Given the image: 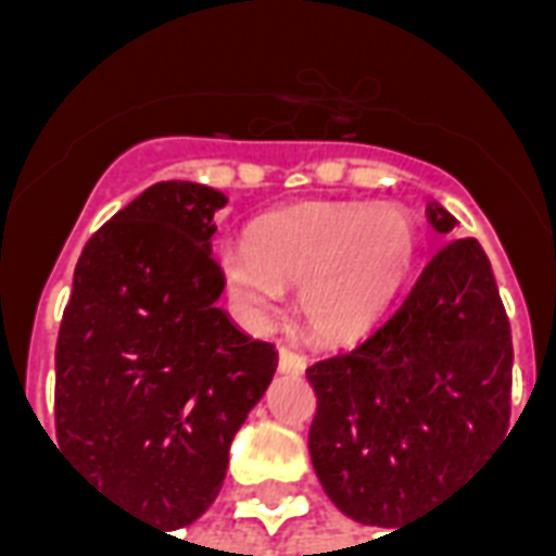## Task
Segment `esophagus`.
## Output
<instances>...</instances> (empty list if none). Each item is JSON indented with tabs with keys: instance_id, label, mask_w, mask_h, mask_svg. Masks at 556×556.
I'll return each instance as SVG.
<instances>
[{
	"instance_id": "34e87169",
	"label": "esophagus",
	"mask_w": 556,
	"mask_h": 556,
	"mask_svg": "<svg viewBox=\"0 0 556 556\" xmlns=\"http://www.w3.org/2000/svg\"><path fill=\"white\" fill-rule=\"evenodd\" d=\"M303 369H306V354L294 345H282L279 349V372H303Z\"/></svg>"
}]
</instances>
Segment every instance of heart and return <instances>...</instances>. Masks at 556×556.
<instances>
[{"instance_id":"1","label":"heart","mask_w":556,"mask_h":556,"mask_svg":"<svg viewBox=\"0 0 556 556\" xmlns=\"http://www.w3.org/2000/svg\"><path fill=\"white\" fill-rule=\"evenodd\" d=\"M417 223L405 207L303 202L258 217L250 241L219 253V274L250 315H265L298 289L303 327L318 339L369 330L408 279Z\"/></svg>"}]
</instances>
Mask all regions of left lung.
<instances>
[{
    "mask_svg": "<svg viewBox=\"0 0 556 556\" xmlns=\"http://www.w3.org/2000/svg\"><path fill=\"white\" fill-rule=\"evenodd\" d=\"M429 219L455 226L438 202ZM306 378L313 467L349 518L402 530L450 494L513 414V333L477 238L441 243L396 309Z\"/></svg>",
    "mask_w": 556,
    "mask_h": 556,
    "instance_id": "1",
    "label": "left lung"
}]
</instances>
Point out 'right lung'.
I'll return each mask as SVG.
<instances>
[{
	"label": "right lung",
	"instance_id": "1",
	"mask_svg": "<svg viewBox=\"0 0 556 556\" xmlns=\"http://www.w3.org/2000/svg\"><path fill=\"white\" fill-rule=\"evenodd\" d=\"M226 195L160 181L83 247L55 339V434L142 521L184 527L219 494L229 443L277 369L217 306Z\"/></svg>",
	"mask_w": 556,
	"mask_h": 556
}]
</instances>
